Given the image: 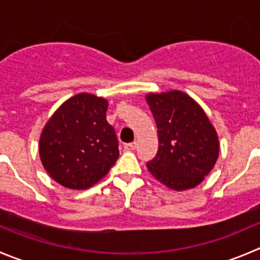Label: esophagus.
Here are the masks:
<instances>
[{"mask_svg": "<svg viewBox=\"0 0 260 260\" xmlns=\"http://www.w3.org/2000/svg\"><path fill=\"white\" fill-rule=\"evenodd\" d=\"M138 147V143L137 142H133V143H128V144H125V149L126 150H135Z\"/></svg>", "mask_w": 260, "mask_h": 260, "instance_id": "esophagus-1", "label": "esophagus"}]
</instances>
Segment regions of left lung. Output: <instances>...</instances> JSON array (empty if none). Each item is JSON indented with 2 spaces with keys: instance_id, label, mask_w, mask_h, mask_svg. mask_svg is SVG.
Wrapping results in <instances>:
<instances>
[{
  "instance_id": "1",
  "label": "left lung",
  "mask_w": 260,
  "mask_h": 260,
  "mask_svg": "<svg viewBox=\"0 0 260 260\" xmlns=\"http://www.w3.org/2000/svg\"><path fill=\"white\" fill-rule=\"evenodd\" d=\"M158 127V152L147 163L155 180L176 191L192 189L219 154L216 128L197 101L181 90L145 95Z\"/></svg>"
}]
</instances>
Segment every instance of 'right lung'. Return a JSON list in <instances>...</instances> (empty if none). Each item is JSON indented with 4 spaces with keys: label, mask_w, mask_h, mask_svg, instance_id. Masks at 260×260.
Returning <instances> with one entry per match:
<instances>
[{
    "label": "right lung",
    "mask_w": 260,
    "mask_h": 260,
    "mask_svg": "<svg viewBox=\"0 0 260 260\" xmlns=\"http://www.w3.org/2000/svg\"><path fill=\"white\" fill-rule=\"evenodd\" d=\"M108 101L79 93L49 117L39 138V157L49 176L71 190H85L118 158L115 128L106 120Z\"/></svg>",
    "instance_id": "add662e5"
}]
</instances>
